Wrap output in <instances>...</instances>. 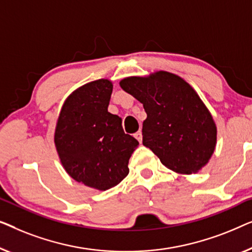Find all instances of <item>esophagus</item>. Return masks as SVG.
<instances>
[{
  "mask_svg": "<svg viewBox=\"0 0 252 252\" xmlns=\"http://www.w3.org/2000/svg\"><path fill=\"white\" fill-rule=\"evenodd\" d=\"M134 136V138H136V139L139 141V143H141V140H143V133H141V131L139 130V131H137L136 133L133 134Z\"/></svg>",
  "mask_w": 252,
  "mask_h": 252,
  "instance_id": "34e87169",
  "label": "esophagus"
}]
</instances>
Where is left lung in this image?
Returning <instances> with one entry per match:
<instances>
[{
	"label": "left lung",
	"mask_w": 252,
	"mask_h": 252,
	"mask_svg": "<svg viewBox=\"0 0 252 252\" xmlns=\"http://www.w3.org/2000/svg\"><path fill=\"white\" fill-rule=\"evenodd\" d=\"M123 90L143 104V145L163 165L182 175L197 172L210 160L217 143V126L196 91L176 74L158 70L130 76Z\"/></svg>",
	"instance_id": "8db88e82"
}]
</instances>
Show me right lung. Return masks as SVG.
<instances>
[{"mask_svg": "<svg viewBox=\"0 0 252 252\" xmlns=\"http://www.w3.org/2000/svg\"><path fill=\"white\" fill-rule=\"evenodd\" d=\"M113 84L89 82L63 102L55 130V145L66 172L98 190L112 189L129 173V158L138 145L125 133L122 120L108 112Z\"/></svg>", "mask_w": 252, "mask_h": 252, "instance_id": "obj_1", "label": "right lung"}]
</instances>
